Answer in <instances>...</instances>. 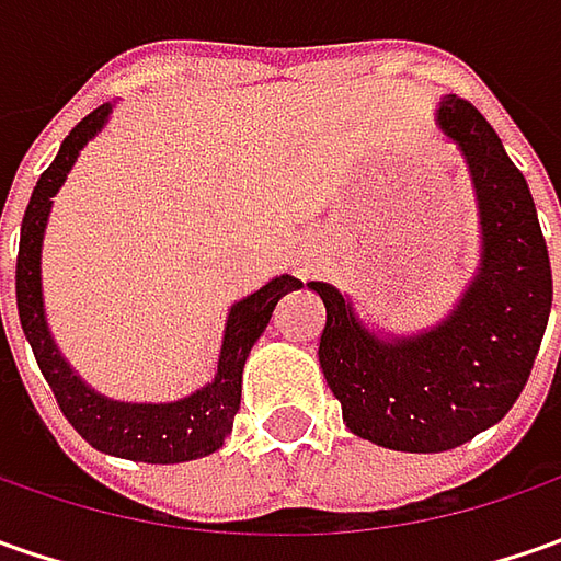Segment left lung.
Segmentation results:
<instances>
[{
	"instance_id": "left-lung-1",
	"label": "left lung",
	"mask_w": 561,
	"mask_h": 561,
	"mask_svg": "<svg viewBox=\"0 0 561 561\" xmlns=\"http://www.w3.org/2000/svg\"><path fill=\"white\" fill-rule=\"evenodd\" d=\"M434 121L478 203L481 252L459 302L431 328L390 334L334 284L309 280L328 312L318 362L346 427L397 453L456 449L506 419L552 309L550 252L525 174L471 102L443 96Z\"/></svg>"
}]
</instances>
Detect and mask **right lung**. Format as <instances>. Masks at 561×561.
Instances as JSON below:
<instances>
[{
	"mask_svg": "<svg viewBox=\"0 0 561 561\" xmlns=\"http://www.w3.org/2000/svg\"><path fill=\"white\" fill-rule=\"evenodd\" d=\"M112 102L99 105L65 137L55 162L43 171L33 186L31 203L21 221V247H18V271H14V293H18V318L24 336L31 343L36 365L53 387L58 409L71 421L77 434L99 453L130 459V462L174 465L211 456L225 446V437L233 427V415L243 397V365L255 340L265 334L271 312L280 296L299 290L302 280L293 274L271 277L265 287L237 299L227 309L218 371L215 377L193 390L190 397L174 402H124L99 393L71 368L61 356L43 302V237L49 225L55 193L68 181L77 156L83 146L96 140L99 130L112 118ZM2 328V318H0Z\"/></svg>",
	"mask_w": 561,
	"mask_h": 561,
	"instance_id": "add662e5",
	"label": "right lung"
}]
</instances>
